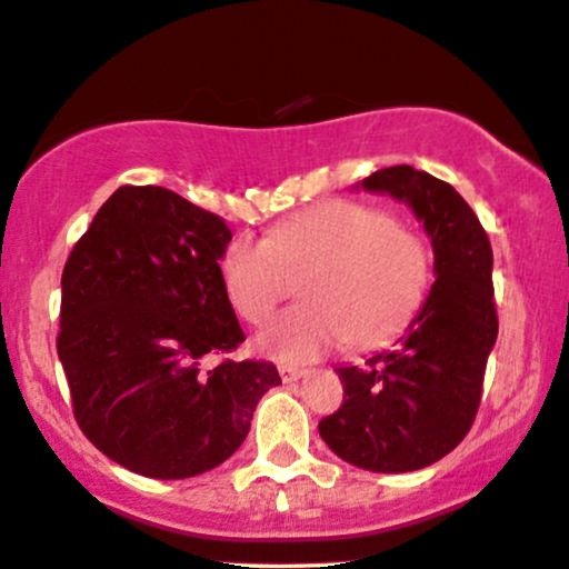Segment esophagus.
Masks as SVG:
<instances>
[{
    "label": "esophagus",
    "mask_w": 569,
    "mask_h": 569,
    "mask_svg": "<svg viewBox=\"0 0 569 569\" xmlns=\"http://www.w3.org/2000/svg\"><path fill=\"white\" fill-rule=\"evenodd\" d=\"M279 375H282L284 382H298L300 377L308 375V369H303V367H290V363H284V367H279Z\"/></svg>",
    "instance_id": "1"
}]
</instances>
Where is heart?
Here are the masks:
<instances>
[{"mask_svg":"<svg viewBox=\"0 0 569 569\" xmlns=\"http://www.w3.org/2000/svg\"><path fill=\"white\" fill-rule=\"evenodd\" d=\"M306 306L273 319L258 350L277 361L319 359L348 338L369 346L396 332L422 300L430 277L425 242L367 202H321L279 221L266 240L237 237L221 258L234 311L261 325L306 277Z\"/></svg>","mask_w":569,"mask_h":569,"instance_id":"heart-1","label":"heart"}]
</instances>
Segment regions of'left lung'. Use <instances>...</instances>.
Instances as JSON below:
<instances>
[{
  "instance_id": "obj_1",
  "label": "left lung",
  "mask_w": 569,
  "mask_h": 569,
  "mask_svg": "<svg viewBox=\"0 0 569 569\" xmlns=\"http://www.w3.org/2000/svg\"><path fill=\"white\" fill-rule=\"evenodd\" d=\"M356 189L406 202L432 244L435 282L396 346L363 367H338L342 406L319 422L321 440L348 465L398 475L435 465L465 440L499 335L493 250L451 184L390 166Z\"/></svg>"
}]
</instances>
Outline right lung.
<instances>
[{"mask_svg":"<svg viewBox=\"0 0 569 569\" xmlns=\"http://www.w3.org/2000/svg\"><path fill=\"white\" fill-rule=\"evenodd\" d=\"M231 231L163 187H121L97 210L62 269L58 356L81 432L156 480L227 461L269 388V361L208 353L244 340L219 261Z\"/></svg>","mask_w":569,"mask_h":569,"instance_id":"obj_1","label":"right lung"}]
</instances>
